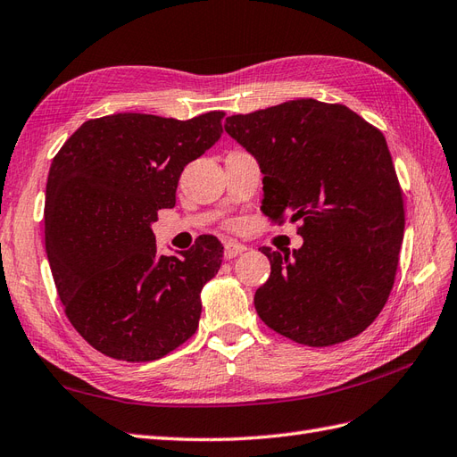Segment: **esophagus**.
I'll return each mask as SVG.
<instances>
[{
	"label": "esophagus",
	"instance_id": "34e87169",
	"mask_svg": "<svg viewBox=\"0 0 457 457\" xmlns=\"http://www.w3.org/2000/svg\"><path fill=\"white\" fill-rule=\"evenodd\" d=\"M245 251H246V246L241 245V243H236V241H228L224 245V256H226V260L236 258V256H239Z\"/></svg>",
	"mask_w": 457,
	"mask_h": 457
}]
</instances>
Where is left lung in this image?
<instances>
[{"label": "left lung", "instance_id": "left-lung-1", "mask_svg": "<svg viewBox=\"0 0 457 457\" xmlns=\"http://www.w3.org/2000/svg\"><path fill=\"white\" fill-rule=\"evenodd\" d=\"M264 174L262 212L301 221L293 253L262 246L271 273L254 295L270 329L308 346L360 335L395 285L402 189L385 136L345 105L295 99L226 119Z\"/></svg>", "mask_w": 457, "mask_h": 457}]
</instances>
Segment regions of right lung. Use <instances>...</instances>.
<instances>
[{"mask_svg": "<svg viewBox=\"0 0 457 457\" xmlns=\"http://www.w3.org/2000/svg\"><path fill=\"white\" fill-rule=\"evenodd\" d=\"M224 112L191 120L119 112L64 141L46 186V253L67 318L114 360L151 361L197 331L201 289L224 246L201 236L179 256L156 254L151 229L176 204L186 164L220 139Z\"/></svg>", "mask_w": 457, "mask_h": 457, "instance_id": "1", "label": "right lung"}]
</instances>
